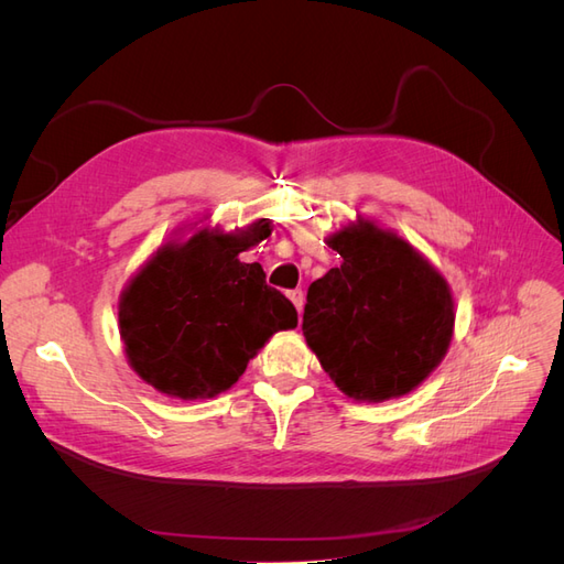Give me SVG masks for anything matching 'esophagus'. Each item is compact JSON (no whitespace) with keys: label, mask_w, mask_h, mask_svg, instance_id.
<instances>
[{"label":"esophagus","mask_w":564,"mask_h":564,"mask_svg":"<svg viewBox=\"0 0 564 564\" xmlns=\"http://www.w3.org/2000/svg\"><path fill=\"white\" fill-rule=\"evenodd\" d=\"M289 301L294 303V308L301 313L303 311V292L301 289H294V292H289Z\"/></svg>","instance_id":"34e87169"}]
</instances>
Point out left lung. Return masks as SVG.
Returning a JSON list of instances; mask_svg holds the SVG:
<instances>
[{
  "mask_svg": "<svg viewBox=\"0 0 564 564\" xmlns=\"http://www.w3.org/2000/svg\"><path fill=\"white\" fill-rule=\"evenodd\" d=\"M327 245L344 263L308 289L305 344L350 400L409 395L452 344L456 311L447 280L402 235L360 214Z\"/></svg>",
  "mask_w": 564,
  "mask_h": 564,
  "instance_id": "obj_1",
  "label": "left lung"
}]
</instances>
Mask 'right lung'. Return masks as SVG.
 <instances>
[{"instance_id": "add662e5", "label": "right lung", "mask_w": 564, "mask_h": 564, "mask_svg": "<svg viewBox=\"0 0 564 564\" xmlns=\"http://www.w3.org/2000/svg\"><path fill=\"white\" fill-rule=\"evenodd\" d=\"M199 224L152 251L117 303L129 367L178 400L230 390L272 334L299 324L292 301L265 284L261 263L240 261L270 235V220L230 232Z\"/></svg>"}]
</instances>
